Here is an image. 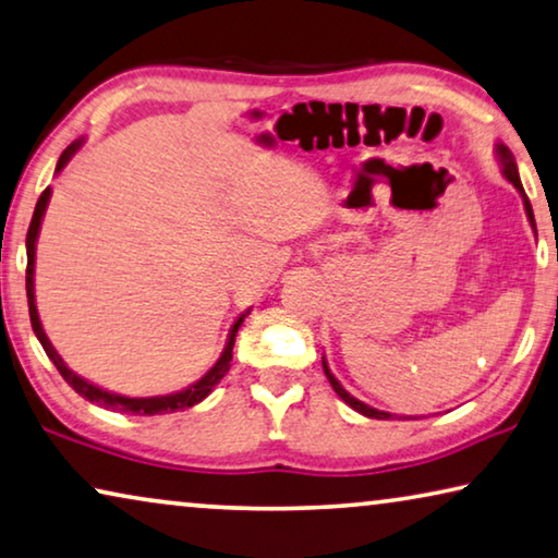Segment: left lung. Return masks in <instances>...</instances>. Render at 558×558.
Here are the masks:
<instances>
[{
    "instance_id": "obj_1",
    "label": "left lung",
    "mask_w": 558,
    "mask_h": 558,
    "mask_svg": "<svg viewBox=\"0 0 558 558\" xmlns=\"http://www.w3.org/2000/svg\"><path fill=\"white\" fill-rule=\"evenodd\" d=\"M496 153H498V160H501V172H504V178L511 182L513 187L519 190V195H521V199H523V207H526V218H529V222H531V228H536V222H534V210H531V203H529V197H526V193H523V185H521V178H519V170H517V162H513V155H511V149L506 147V145H496ZM323 371H326V376H328V380H330V386H332V390H336V393L343 398V401L351 405L353 411H359V413H363L365 418H378V421H388L390 418V413H386V411H378V409H371V405H365L363 401H359V398H353L351 393H348V390L338 384V378L332 376L330 373V368H328V363H326V359H323Z\"/></svg>"
}]
</instances>
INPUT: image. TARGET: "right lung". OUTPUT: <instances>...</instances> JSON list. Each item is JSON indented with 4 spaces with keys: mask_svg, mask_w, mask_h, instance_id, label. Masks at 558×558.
<instances>
[{
    "mask_svg": "<svg viewBox=\"0 0 558 558\" xmlns=\"http://www.w3.org/2000/svg\"><path fill=\"white\" fill-rule=\"evenodd\" d=\"M82 145V140L77 143H72L70 147L64 149L60 155V160H57V170L60 172L66 162H70V157L77 153ZM49 195H52V187H47L45 193L39 195L37 199V207H35V215H32V222H29V230H27V303H29V320H32V330H35L37 340L45 348V353L49 355V361L57 365V371L62 373V378L70 384L74 390L82 398H87L89 403H97L102 405V409H110V411H120V413H135V415H157V413H172V411H185L190 405H195L203 401L213 393V388L220 384L222 376L230 371V361H232V345H235V336H238V328L243 326L245 315L251 311H245L240 318L232 323L230 328V336H228V343H226V351L220 353L218 363L213 365L210 371L205 373L203 378L195 380L193 386L178 390V393H170V396H153V398H128V396H120V393H110V390L99 388L95 384H89V380L80 378L77 373L66 368V363L60 359V353L54 351V345L49 343L45 328H41L39 323V313H37V305H35V245H37V235H39V226H41V218H45V210H47V203H49Z\"/></svg>",
    "mask_w": 558,
    "mask_h": 558,
    "instance_id": "right-lung-1",
    "label": "right lung"
}]
</instances>
